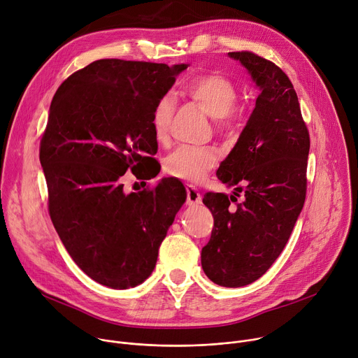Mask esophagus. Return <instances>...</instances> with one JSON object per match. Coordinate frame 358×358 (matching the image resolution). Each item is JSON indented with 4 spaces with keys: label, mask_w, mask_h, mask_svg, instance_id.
Wrapping results in <instances>:
<instances>
[{
    "label": "esophagus",
    "mask_w": 358,
    "mask_h": 358,
    "mask_svg": "<svg viewBox=\"0 0 358 358\" xmlns=\"http://www.w3.org/2000/svg\"><path fill=\"white\" fill-rule=\"evenodd\" d=\"M185 189H187V204L188 206H196V204L201 203L203 197H201V194L199 192V188L196 185L187 184Z\"/></svg>",
    "instance_id": "1"
}]
</instances>
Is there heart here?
Wrapping results in <instances>:
<instances>
[{"label":"heart","instance_id":"heart-1","mask_svg":"<svg viewBox=\"0 0 358 358\" xmlns=\"http://www.w3.org/2000/svg\"><path fill=\"white\" fill-rule=\"evenodd\" d=\"M182 92L211 118H215L218 129L230 127L237 103V88L229 78L221 74H201L189 78ZM174 110L176 103L171 95H162L152 110L151 127L158 144L169 140ZM215 164L217 152L213 148L182 145L166 158L164 171L178 180L199 182Z\"/></svg>","mask_w":358,"mask_h":358}]
</instances>
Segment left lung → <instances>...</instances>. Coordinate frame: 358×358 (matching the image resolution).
<instances>
[{
  "mask_svg": "<svg viewBox=\"0 0 358 358\" xmlns=\"http://www.w3.org/2000/svg\"><path fill=\"white\" fill-rule=\"evenodd\" d=\"M229 55L245 67L259 95L217 171L224 184L238 187L230 197L207 192L203 199L214 227L201 266L213 282L243 287L273 266L294 229L306 200L310 136L297 92L280 67L250 51Z\"/></svg>",
  "mask_w": 358,
  "mask_h": 358,
  "instance_id": "1",
  "label": "left lung"
}]
</instances>
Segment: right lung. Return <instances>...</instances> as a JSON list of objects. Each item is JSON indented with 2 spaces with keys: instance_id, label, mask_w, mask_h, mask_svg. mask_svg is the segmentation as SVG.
Returning a JSON list of instances; mask_svg holds the SVG:
<instances>
[{
  "instance_id": "add662e5",
  "label": "right lung",
  "mask_w": 358,
  "mask_h": 358,
  "mask_svg": "<svg viewBox=\"0 0 358 358\" xmlns=\"http://www.w3.org/2000/svg\"><path fill=\"white\" fill-rule=\"evenodd\" d=\"M188 64L96 59L51 101L40 161L51 221L74 263L94 281L125 289L145 281L185 203L181 181L124 192L125 171L155 173L151 115ZM136 176V177H137Z\"/></svg>"
}]
</instances>
